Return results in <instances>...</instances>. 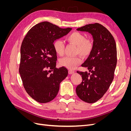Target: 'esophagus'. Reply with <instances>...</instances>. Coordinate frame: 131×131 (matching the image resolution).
<instances>
[{
	"label": "esophagus",
	"mask_w": 131,
	"mask_h": 131,
	"mask_svg": "<svg viewBox=\"0 0 131 131\" xmlns=\"http://www.w3.org/2000/svg\"><path fill=\"white\" fill-rule=\"evenodd\" d=\"M75 73L74 71L71 70H69V74H73V73Z\"/></svg>",
	"instance_id": "obj_1"
}]
</instances>
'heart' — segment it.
Wrapping results in <instances>:
<instances>
[{"label":"heart","instance_id":"obj_1","mask_svg":"<svg viewBox=\"0 0 131 131\" xmlns=\"http://www.w3.org/2000/svg\"><path fill=\"white\" fill-rule=\"evenodd\" d=\"M67 41L77 46V53L80 54L83 57L89 56L93 49V43L90 40L86 39L85 35L79 32H74L66 38ZM54 50L56 53L62 56L64 52V43L60 39L54 41L53 43ZM81 59L80 57L66 56L61 59L59 63L62 66L69 69L73 70L80 64Z\"/></svg>","mask_w":131,"mask_h":131}]
</instances>
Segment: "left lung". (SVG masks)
I'll return each mask as SVG.
<instances>
[{
	"instance_id": "1",
	"label": "left lung",
	"mask_w": 131,
	"mask_h": 131,
	"mask_svg": "<svg viewBox=\"0 0 131 131\" xmlns=\"http://www.w3.org/2000/svg\"><path fill=\"white\" fill-rule=\"evenodd\" d=\"M77 30L89 32L93 41L92 51L81 65L87 67L90 73L77 72L82 80L77 87L76 92L82 101L93 103L103 96L114 79L117 63L116 42L109 31L97 23Z\"/></svg>"
}]
</instances>
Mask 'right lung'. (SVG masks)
Masks as SVG:
<instances>
[{
    "label": "right lung",
    "mask_w": 131,
    "mask_h": 131,
    "mask_svg": "<svg viewBox=\"0 0 131 131\" xmlns=\"http://www.w3.org/2000/svg\"><path fill=\"white\" fill-rule=\"evenodd\" d=\"M72 29L42 22L31 28L23 39L19 73L26 92L38 102L53 100L59 84L68 75L65 67L56 68L57 53L53 42Z\"/></svg>",
    "instance_id": "add662e5"
}]
</instances>
